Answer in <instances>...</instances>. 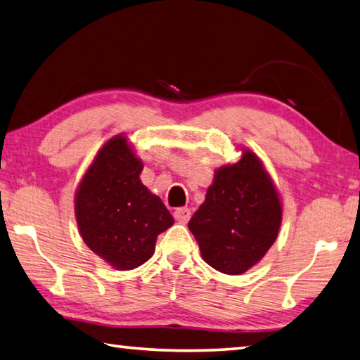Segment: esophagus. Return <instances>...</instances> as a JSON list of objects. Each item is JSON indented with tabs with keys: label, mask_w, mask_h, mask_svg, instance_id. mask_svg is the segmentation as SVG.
I'll list each match as a JSON object with an SVG mask.
<instances>
[{
	"label": "esophagus",
	"mask_w": 360,
	"mask_h": 360,
	"mask_svg": "<svg viewBox=\"0 0 360 360\" xmlns=\"http://www.w3.org/2000/svg\"><path fill=\"white\" fill-rule=\"evenodd\" d=\"M174 219L178 222H181V224H186L188 219H191V210L188 208H178V210H174Z\"/></svg>",
	"instance_id": "obj_1"
}]
</instances>
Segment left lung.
I'll return each instance as SVG.
<instances>
[{
    "instance_id": "8db88e82",
    "label": "left lung",
    "mask_w": 360,
    "mask_h": 360,
    "mask_svg": "<svg viewBox=\"0 0 360 360\" xmlns=\"http://www.w3.org/2000/svg\"><path fill=\"white\" fill-rule=\"evenodd\" d=\"M281 203L252 152L216 172L205 203L188 221L205 262L225 275H241L275 243Z\"/></svg>"
}]
</instances>
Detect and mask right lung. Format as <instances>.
I'll return each instance as SVG.
<instances>
[{"label": "right lung", "mask_w": 360, "mask_h": 360, "mask_svg": "<svg viewBox=\"0 0 360 360\" xmlns=\"http://www.w3.org/2000/svg\"><path fill=\"white\" fill-rule=\"evenodd\" d=\"M143 163L115 136L103 146L76 195L82 240L117 270H131L150 259L157 236L173 225L162 200L139 181Z\"/></svg>", "instance_id": "obj_1"}]
</instances>
